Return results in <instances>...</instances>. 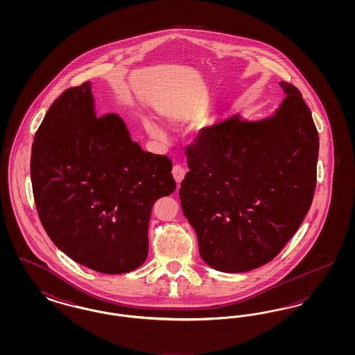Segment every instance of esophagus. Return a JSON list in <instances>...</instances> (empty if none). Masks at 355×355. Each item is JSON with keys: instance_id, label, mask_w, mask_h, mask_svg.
Instances as JSON below:
<instances>
[{"instance_id": "1", "label": "esophagus", "mask_w": 355, "mask_h": 355, "mask_svg": "<svg viewBox=\"0 0 355 355\" xmlns=\"http://www.w3.org/2000/svg\"><path fill=\"white\" fill-rule=\"evenodd\" d=\"M171 173H173V177H174L175 182H177V184H181V181H182L184 177H185V169H184L181 165H174Z\"/></svg>"}]
</instances>
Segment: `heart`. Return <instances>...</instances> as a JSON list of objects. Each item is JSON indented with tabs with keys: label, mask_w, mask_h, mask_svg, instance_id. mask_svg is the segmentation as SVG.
I'll return each mask as SVG.
<instances>
[{
	"label": "heart",
	"mask_w": 355,
	"mask_h": 355,
	"mask_svg": "<svg viewBox=\"0 0 355 355\" xmlns=\"http://www.w3.org/2000/svg\"><path fill=\"white\" fill-rule=\"evenodd\" d=\"M145 128H146V130H148L153 137H155V138H164V137H165L162 129H161L157 123L152 122V121H146V122H145Z\"/></svg>",
	"instance_id": "obj_1"
}]
</instances>
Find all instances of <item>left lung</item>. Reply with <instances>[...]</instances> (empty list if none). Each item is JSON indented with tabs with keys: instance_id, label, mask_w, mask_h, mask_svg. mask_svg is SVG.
I'll return each instance as SVG.
<instances>
[{
	"instance_id": "obj_1",
	"label": "left lung",
	"mask_w": 355,
	"mask_h": 355,
	"mask_svg": "<svg viewBox=\"0 0 355 355\" xmlns=\"http://www.w3.org/2000/svg\"><path fill=\"white\" fill-rule=\"evenodd\" d=\"M275 114L232 117L202 129L186 148L180 198L200 254L223 272L270 262L301 226L317 185L320 138L301 92L285 81Z\"/></svg>"
}]
</instances>
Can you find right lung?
I'll list each match as a JSON object with an SVG mask.
<instances>
[{
  "instance_id": "obj_1",
  "label": "right lung",
  "mask_w": 355,
  "mask_h": 355,
  "mask_svg": "<svg viewBox=\"0 0 355 355\" xmlns=\"http://www.w3.org/2000/svg\"><path fill=\"white\" fill-rule=\"evenodd\" d=\"M90 83L67 89L34 135L40 220L73 261L103 274L141 266L153 205L175 190L169 157L145 152L114 113L97 117Z\"/></svg>"
}]
</instances>
